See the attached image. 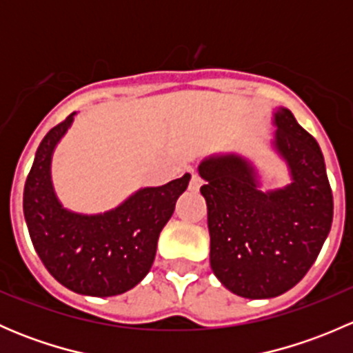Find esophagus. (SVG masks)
I'll use <instances>...</instances> for the list:
<instances>
[{
  "instance_id": "esophagus-1",
  "label": "esophagus",
  "mask_w": 353,
  "mask_h": 353,
  "mask_svg": "<svg viewBox=\"0 0 353 353\" xmlns=\"http://www.w3.org/2000/svg\"><path fill=\"white\" fill-rule=\"evenodd\" d=\"M201 184H203L201 177H199L198 174H193V176H191V181H190V190L191 191H198L199 188H201Z\"/></svg>"
}]
</instances>
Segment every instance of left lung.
<instances>
[{
	"label": "left lung",
	"mask_w": 353,
	"mask_h": 353,
	"mask_svg": "<svg viewBox=\"0 0 353 353\" xmlns=\"http://www.w3.org/2000/svg\"><path fill=\"white\" fill-rule=\"evenodd\" d=\"M273 147L290 169L282 190H259L256 170L237 155L199 163L206 181L210 266L236 295L272 299L309 272L333 222V194L318 141L288 109L275 112Z\"/></svg>",
	"instance_id": "left-lung-1"
}]
</instances>
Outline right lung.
I'll return each instance as SVG.
<instances>
[{
	"label": "right lung",
	"mask_w": 353,
	"mask_h": 353,
	"mask_svg": "<svg viewBox=\"0 0 353 353\" xmlns=\"http://www.w3.org/2000/svg\"><path fill=\"white\" fill-rule=\"evenodd\" d=\"M73 116L52 128L35 152L23 190L25 222L39 258L61 285L92 297L119 295L150 272L160 230L191 176L143 188L101 215L63 208L52 190L51 159Z\"/></svg>",
	"instance_id": "add662e5"
}]
</instances>
